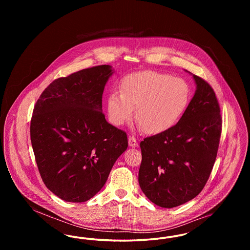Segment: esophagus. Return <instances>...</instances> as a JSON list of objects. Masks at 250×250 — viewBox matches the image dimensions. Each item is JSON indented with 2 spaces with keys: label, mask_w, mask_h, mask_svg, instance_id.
<instances>
[{
  "label": "esophagus",
  "mask_w": 250,
  "mask_h": 250,
  "mask_svg": "<svg viewBox=\"0 0 250 250\" xmlns=\"http://www.w3.org/2000/svg\"><path fill=\"white\" fill-rule=\"evenodd\" d=\"M128 144H129V146L132 147V148L138 147V145H139V143H138V142H137L136 138H134L133 136H130V137L128 138Z\"/></svg>",
  "instance_id": "1"
}]
</instances>
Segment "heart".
<instances>
[{"mask_svg": "<svg viewBox=\"0 0 250 250\" xmlns=\"http://www.w3.org/2000/svg\"><path fill=\"white\" fill-rule=\"evenodd\" d=\"M120 92L107 97L109 120L116 125L130 121L137 108V121L148 134H161L172 128L186 112L190 87L180 78L161 72H136L125 76Z\"/></svg>", "mask_w": 250, "mask_h": 250, "instance_id": "b5f03b06", "label": "heart"}]
</instances>
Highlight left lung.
<instances>
[{
	"mask_svg": "<svg viewBox=\"0 0 250 250\" xmlns=\"http://www.w3.org/2000/svg\"><path fill=\"white\" fill-rule=\"evenodd\" d=\"M197 85L183 117L172 128L140 144L139 184L156 205L173 208L198 196L217 155L222 118L213 88L193 75Z\"/></svg>",
	"mask_w": 250,
	"mask_h": 250,
	"instance_id": "8db88e82",
	"label": "left lung"
}]
</instances>
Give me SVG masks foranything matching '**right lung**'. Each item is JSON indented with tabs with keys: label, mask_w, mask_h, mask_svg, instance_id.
I'll use <instances>...</instances> for the list:
<instances>
[{
	"label": "right lung",
	"mask_w": 250,
	"mask_h": 250,
	"mask_svg": "<svg viewBox=\"0 0 250 250\" xmlns=\"http://www.w3.org/2000/svg\"><path fill=\"white\" fill-rule=\"evenodd\" d=\"M112 73L103 64L59 78L34 107L30 132L39 173L65 202L93 198L128 146L126 133L108 124L102 112V95Z\"/></svg>",
	"instance_id": "add662e5"
}]
</instances>
